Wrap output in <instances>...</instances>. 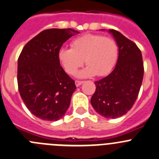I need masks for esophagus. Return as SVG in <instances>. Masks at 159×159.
I'll list each match as a JSON object with an SVG mask.
<instances>
[{
    "label": "esophagus",
    "mask_w": 159,
    "mask_h": 159,
    "mask_svg": "<svg viewBox=\"0 0 159 159\" xmlns=\"http://www.w3.org/2000/svg\"><path fill=\"white\" fill-rule=\"evenodd\" d=\"M83 82H84L83 81H78V80H77V81H75V84H76L77 87H78V86L81 85Z\"/></svg>",
    "instance_id": "obj_1"
}]
</instances>
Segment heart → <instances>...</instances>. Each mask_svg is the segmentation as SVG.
I'll return each mask as SVG.
<instances>
[{"instance_id": "1", "label": "heart", "mask_w": 159, "mask_h": 159, "mask_svg": "<svg viewBox=\"0 0 159 159\" xmlns=\"http://www.w3.org/2000/svg\"><path fill=\"white\" fill-rule=\"evenodd\" d=\"M71 48H61L58 59L69 75H75L84 63L88 66L80 77L96 75L105 76L110 73L118 58V46L110 37L99 34H85L71 41Z\"/></svg>"}]
</instances>
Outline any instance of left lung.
<instances>
[{
	"label": "left lung",
	"instance_id": "left-lung-1",
	"mask_svg": "<svg viewBox=\"0 0 159 159\" xmlns=\"http://www.w3.org/2000/svg\"><path fill=\"white\" fill-rule=\"evenodd\" d=\"M119 47L114 70L95 81V92L91 103L98 113L108 119L120 117L134 104L144 77L142 55L138 46L120 32L110 29Z\"/></svg>",
	"mask_w": 159,
	"mask_h": 159
}]
</instances>
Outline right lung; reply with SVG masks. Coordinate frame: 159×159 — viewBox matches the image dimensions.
I'll list each match as a JSON object with an SVG mask.
<instances>
[{"mask_svg":"<svg viewBox=\"0 0 159 159\" xmlns=\"http://www.w3.org/2000/svg\"><path fill=\"white\" fill-rule=\"evenodd\" d=\"M72 29H49L25 44L18 60V91L26 107L38 118L57 121L65 114L76 89L58 59Z\"/></svg>","mask_w":159,"mask_h":159,"instance_id":"obj_1","label":"right lung"}]
</instances>
